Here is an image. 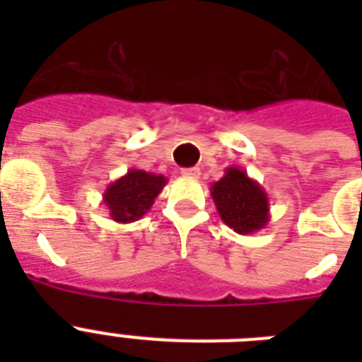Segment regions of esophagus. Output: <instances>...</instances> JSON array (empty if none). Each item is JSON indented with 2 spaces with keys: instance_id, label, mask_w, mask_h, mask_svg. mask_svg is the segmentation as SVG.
I'll return each instance as SVG.
<instances>
[{
  "instance_id": "34e87169",
  "label": "esophagus",
  "mask_w": 362,
  "mask_h": 362,
  "mask_svg": "<svg viewBox=\"0 0 362 362\" xmlns=\"http://www.w3.org/2000/svg\"><path fill=\"white\" fill-rule=\"evenodd\" d=\"M201 175V170L199 167H189V169H182V176H186V178H199Z\"/></svg>"
}]
</instances>
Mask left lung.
I'll return each mask as SVG.
<instances>
[{"instance_id":"obj_1","label":"left lung","mask_w":362,"mask_h":362,"mask_svg":"<svg viewBox=\"0 0 362 362\" xmlns=\"http://www.w3.org/2000/svg\"><path fill=\"white\" fill-rule=\"evenodd\" d=\"M210 195L221 220L238 235H252L269 223V195L246 170L227 167L223 178L212 184Z\"/></svg>"}]
</instances>
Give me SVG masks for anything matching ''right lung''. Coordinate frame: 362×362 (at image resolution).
I'll use <instances>...</instances> for the list:
<instances>
[{"mask_svg": "<svg viewBox=\"0 0 362 362\" xmlns=\"http://www.w3.org/2000/svg\"><path fill=\"white\" fill-rule=\"evenodd\" d=\"M167 184L163 175L142 169H129L118 180L110 182L103 193V204L116 223L141 220Z\"/></svg>", "mask_w": 362, "mask_h": 362, "instance_id": "add662e5", "label": "right lung"}]
</instances>
